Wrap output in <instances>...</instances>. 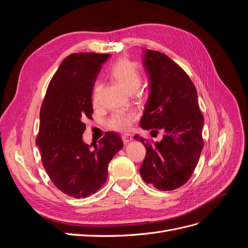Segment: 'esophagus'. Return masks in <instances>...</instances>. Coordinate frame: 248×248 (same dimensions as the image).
I'll list each match as a JSON object with an SVG mask.
<instances>
[{
  "label": "esophagus",
  "instance_id": "obj_1",
  "mask_svg": "<svg viewBox=\"0 0 248 248\" xmlns=\"http://www.w3.org/2000/svg\"><path fill=\"white\" fill-rule=\"evenodd\" d=\"M122 140H123L124 144H128L129 141H131L133 140V138L131 134H124V136H122Z\"/></svg>",
  "mask_w": 248,
  "mask_h": 248
}]
</instances>
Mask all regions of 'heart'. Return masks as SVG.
<instances>
[{
    "label": "heart",
    "mask_w": 248,
    "mask_h": 248,
    "mask_svg": "<svg viewBox=\"0 0 248 248\" xmlns=\"http://www.w3.org/2000/svg\"><path fill=\"white\" fill-rule=\"evenodd\" d=\"M110 76L127 91L132 93L140 88L141 82V74L129 60L120 59L110 68ZM101 86L96 82L93 88L92 101L94 104L99 102V93ZM138 112L136 110L116 111L110 116L108 121L109 128L117 131H127L131 128L132 124L137 121Z\"/></svg>",
    "instance_id": "1"
}]
</instances>
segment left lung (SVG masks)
Wrapping results in <instances>:
<instances>
[{
  "mask_svg": "<svg viewBox=\"0 0 248 248\" xmlns=\"http://www.w3.org/2000/svg\"><path fill=\"white\" fill-rule=\"evenodd\" d=\"M144 65L150 95L140 126L156 134L162 130L163 138L151 144L134 136L147 150L140 172L155 188L174 190L188 181L199 162L204 147V117L197 89L181 67L167 55L151 49L145 51Z\"/></svg>",
  "mask_w": 248,
  "mask_h": 248,
  "instance_id": "obj_1",
  "label": "left lung"
}]
</instances>
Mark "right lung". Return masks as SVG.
I'll list each match as a JSON object with an SVG mask.
<instances>
[{
  "instance_id": "add662e5",
  "label": "right lung",
  "mask_w": 248,
  "mask_h": 248,
  "mask_svg": "<svg viewBox=\"0 0 248 248\" xmlns=\"http://www.w3.org/2000/svg\"><path fill=\"white\" fill-rule=\"evenodd\" d=\"M109 55L79 52L65 58L52 77L40 108L36 145L48 177L67 196L84 199L106 183L108 167L123 148L121 136L107 132L98 145L82 140L93 114L97 76Z\"/></svg>"
}]
</instances>
